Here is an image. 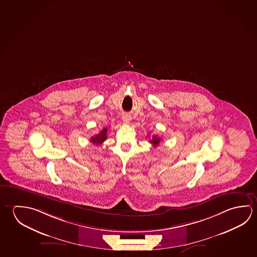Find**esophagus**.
I'll return each mask as SVG.
<instances>
[{
    "mask_svg": "<svg viewBox=\"0 0 257 257\" xmlns=\"http://www.w3.org/2000/svg\"><path fill=\"white\" fill-rule=\"evenodd\" d=\"M122 121L124 122H126V123H129L131 121V116L129 114H127V113H124V114H122Z\"/></svg>",
    "mask_w": 257,
    "mask_h": 257,
    "instance_id": "obj_1",
    "label": "esophagus"
}]
</instances>
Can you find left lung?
Segmentation results:
<instances>
[{"label":"left lung","mask_w":257,"mask_h":257,"mask_svg":"<svg viewBox=\"0 0 257 257\" xmlns=\"http://www.w3.org/2000/svg\"><path fill=\"white\" fill-rule=\"evenodd\" d=\"M160 142H161V138L158 137L156 135H154L153 137V139L150 141V143L153 144L154 146H157L158 144H160Z\"/></svg>","instance_id":"obj_1"}]
</instances>
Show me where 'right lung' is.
I'll return each instance as SVG.
<instances>
[{
	"label": "right lung",
	"instance_id": "obj_1",
	"mask_svg": "<svg viewBox=\"0 0 257 257\" xmlns=\"http://www.w3.org/2000/svg\"><path fill=\"white\" fill-rule=\"evenodd\" d=\"M106 134H107V129L104 128L103 130L100 132L98 135H95V136H92L91 137L90 141L94 144L96 145H100V144H103L104 141L106 140Z\"/></svg>",
	"mask_w": 257,
	"mask_h": 257
}]
</instances>
